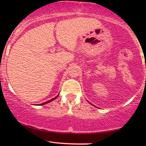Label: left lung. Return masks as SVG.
Masks as SVG:
<instances>
[{
    "instance_id": "1",
    "label": "left lung",
    "mask_w": 146,
    "mask_h": 146,
    "mask_svg": "<svg viewBox=\"0 0 146 146\" xmlns=\"http://www.w3.org/2000/svg\"><path fill=\"white\" fill-rule=\"evenodd\" d=\"M90 104H91V103H90ZM92 105H93V104H92Z\"/></svg>"
}]
</instances>
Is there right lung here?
I'll list each match as a JSON object with an SVG mask.
<instances>
[{"label": "right lung", "instance_id": "1", "mask_svg": "<svg viewBox=\"0 0 146 146\" xmlns=\"http://www.w3.org/2000/svg\"><path fill=\"white\" fill-rule=\"evenodd\" d=\"M58 95H57L56 97H55V98H53V99L50 100H48V101H47V102H44V103H42V104H39V105H44V104H47V103H48V102H51V101H53V100H55V99H56V98H58Z\"/></svg>", "mask_w": 146, "mask_h": 146}]
</instances>
